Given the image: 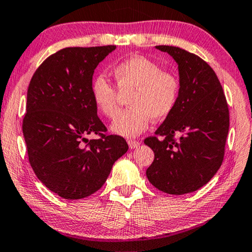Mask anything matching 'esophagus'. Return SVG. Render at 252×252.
I'll return each instance as SVG.
<instances>
[{
    "label": "esophagus",
    "instance_id": "obj_1",
    "mask_svg": "<svg viewBox=\"0 0 252 252\" xmlns=\"http://www.w3.org/2000/svg\"><path fill=\"white\" fill-rule=\"evenodd\" d=\"M127 143H129V147L131 148V149H133V148H138L139 146H140V142L135 141V140H129L127 141Z\"/></svg>",
    "mask_w": 252,
    "mask_h": 252
}]
</instances>
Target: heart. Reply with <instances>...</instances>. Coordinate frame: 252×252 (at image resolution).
Masks as SVG:
<instances>
[{
	"instance_id": "b5f03b06",
	"label": "heart",
	"mask_w": 252,
	"mask_h": 252,
	"mask_svg": "<svg viewBox=\"0 0 252 252\" xmlns=\"http://www.w3.org/2000/svg\"><path fill=\"white\" fill-rule=\"evenodd\" d=\"M115 86L103 76L94 78L92 97L99 113L114 118L120 110V94L126 95L130 109L112 123L117 134L133 138L149 126L150 120L161 121L176 109L182 84L176 71L162 69L161 65L143 56H133L112 67Z\"/></svg>"
}]
</instances>
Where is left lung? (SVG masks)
Returning <instances> with one entry per match:
<instances>
[{"label": "left lung", "mask_w": 252, "mask_h": 252, "mask_svg": "<svg viewBox=\"0 0 252 252\" xmlns=\"http://www.w3.org/2000/svg\"><path fill=\"white\" fill-rule=\"evenodd\" d=\"M178 63L182 84L178 104L145 139L155 153L149 182L163 193L183 195L211 181L224 158L229 107L215 71L197 55L173 46H157Z\"/></svg>", "instance_id": "obj_1"}]
</instances>
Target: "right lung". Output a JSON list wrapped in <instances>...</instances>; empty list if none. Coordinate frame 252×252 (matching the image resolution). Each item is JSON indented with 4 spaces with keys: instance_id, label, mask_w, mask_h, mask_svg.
Returning a JSON list of instances; mask_svg holds the SVG:
<instances>
[{
    "instance_id": "add662e5",
    "label": "right lung",
    "mask_w": 252,
    "mask_h": 252,
    "mask_svg": "<svg viewBox=\"0 0 252 252\" xmlns=\"http://www.w3.org/2000/svg\"><path fill=\"white\" fill-rule=\"evenodd\" d=\"M115 46L68 47L50 55L31 78L22 121L29 162L47 189L66 199L104 185L129 147L107 133L92 97L94 69ZM87 134H96L89 141Z\"/></svg>"
}]
</instances>
